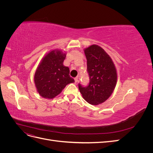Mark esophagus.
I'll use <instances>...</instances> for the list:
<instances>
[{"label": "esophagus", "instance_id": "34e87169", "mask_svg": "<svg viewBox=\"0 0 153 153\" xmlns=\"http://www.w3.org/2000/svg\"><path fill=\"white\" fill-rule=\"evenodd\" d=\"M78 77L75 78V84H76V83L78 82Z\"/></svg>", "mask_w": 153, "mask_h": 153}]
</instances>
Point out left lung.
<instances>
[{
    "label": "left lung",
    "mask_w": 153,
    "mask_h": 153,
    "mask_svg": "<svg viewBox=\"0 0 153 153\" xmlns=\"http://www.w3.org/2000/svg\"><path fill=\"white\" fill-rule=\"evenodd\" d=\"M89 84L78 88L84 99L91 105L103 103L112 94L117 84V70L112 59L100 46L92 45L84 49Z\"/></svg>",
    "instance_id": "obj_1"
}]
</instances>
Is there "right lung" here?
Segmentation results:
<instances>
[{
    "label": "right lung",
    "mask_w": 153,
    "mask_h": 153,
    "mask_svg": "<svg viewBox=\"0 0 153 153\" xmlns=\"http://www.w3.org/2000/svg\"><path fill=\"white\" fill-rule=\"evenodd\" d=\"M66 53L55 49L45 55L34 74V84L39 95L53 99L68 84L75 82L69 76V68L63 65Z\"/></svg>",
    "instance_id": "add662e5"
}]
</instances>
